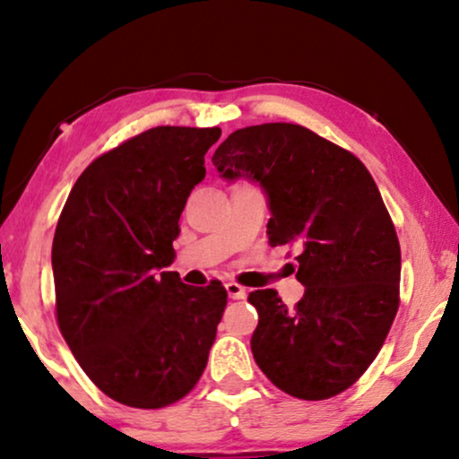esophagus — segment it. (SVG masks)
<instances>
[{"label":"esophagus","instance_id":"esophagus-1","mask_svg":"<svg viewBox=\"0 0 459 459\" xmlns=\"http://www.w3.org/2000/svg\"><path fill=\"white\" fill-rule=\"evenodd\" d=\"M225 290H228L230 299H234V300L247 299V288L240 286V284H236V281H228V284H225Z\"/></svg>","mask_w":459,"mask_h":459}]
</instances>
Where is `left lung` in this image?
I'll list each match as a JSON object with an SVG mask.
<instances>
[{
  "mask_svg": "<svg viewBox=\"0 0 459 459\" xmlns=\"http://www.w3.org/2000/svg\"><path fill=\"white\" fill-rule=\"evenodd\" d=\"M223 179L267 194L273 247L300 244L294 309L273 288L248 294L259 324L256 366L281 391L322 401L347 391L376 359L399 309L401 248L363 162L292 123L238 129L212 154Z\"/></svg>",
  "mask_w": 459,
  "mask_h": 459,
  "instance_id": "8db88e82",
  "label": "left lung"
}]
</instances>
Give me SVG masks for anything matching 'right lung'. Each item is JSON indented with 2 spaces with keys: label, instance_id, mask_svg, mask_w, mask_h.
<instances>
[{
  "label": "right lung",
  "instance_id": "1",
  "mask_svg": "<svg viewBox=\"0 0 459 459\" xmlns=\"http://www.w3.org/2000/svg\"><path fill=\"white\" fill-rule=\"evenodd\" d=\"M219 127H154L98 156L56 225V317L104 394L140 410L196 386L228 305L221 281L187 286L173 240Z\"/></svg>",
  "mask_w": 459,
  "mask_h": 459
}]
</instances>
